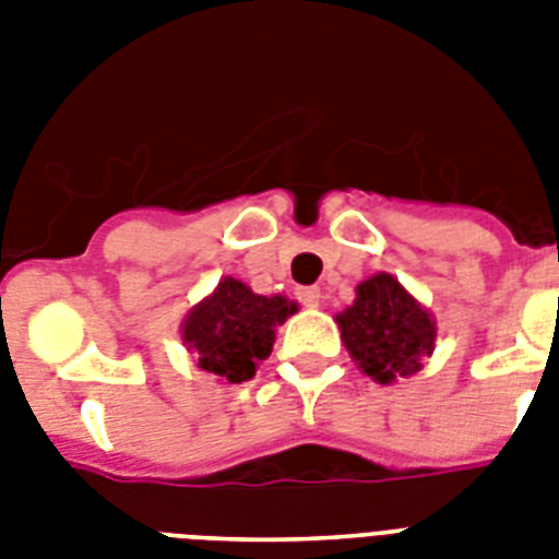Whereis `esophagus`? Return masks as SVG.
<instances>
[{
	"instance_id": "34e87169",
	"label": "esophagus",
	"mask_w": 559,
	"mask_h": 559,
	"mask_svg": "<svg viewBox=\"0 0 559 559\" xmlns=\"http://www.w3.org/2000/svg\"><path fill=\"white\" fill-rule=\"evenodd\" d=\"M298 301H301L305 307H319L322 293H319V287H301L298 289Z\"/></svg>"
}]
</instances>
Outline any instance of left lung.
<instances>
[{"instance_id": "8db88e82", "label": "left lung", "mask_w": 559, "mask_h": 559, "mask_svg": "<svg viewBox=\"0 0 559 559\" xmlns=\"http://www.w3.org/2000/svg\"><path fill=\"white\" fill-rule=\"evenodd\" d=\"M336 322L354 362L377 382L420 371V359L432 357L438 336L429 310L389 272L362 281L354 305Z\"/></svg>"}]
</instances>
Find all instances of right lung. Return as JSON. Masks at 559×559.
<instances>
[{
	"mask_svg": "<svg viewBox=\"0 0 559 559\" xmlns=\"http://www.w3.org/2000/svg\"><path fill=\"white\" fill-rule=\"evenodd\" d=\"M296 310L289 298L258 296L243 281L223 278L209 298L191 307L182 322V342L197 354L202 371L226 382H246L272 354L275 328Z\"/></svg>",
	"mask_w": 559,
	"mask_h": 559,
	"instance_id": "obj_1",
	"label": "right lung"
}]
</instances>
